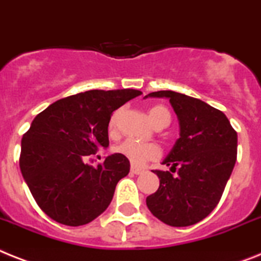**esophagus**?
Wrapping results in <instances>:
<instances>
[{"instance_id":"34e87169","label":"esophagus","mask_w":261,"mask_h":261,"mask_svg":"<svg viewBox=\"0 0 261 261\" xmlns=\"http://www.w3.org/2000/svg\"><path fill=\"white\" fill-rule=\"evenodd\" d=\"M143 171H144L143 168H139V167H135V166H131V172H133V174L139 175V174H142Z\"/></svg>"}]
</instances>
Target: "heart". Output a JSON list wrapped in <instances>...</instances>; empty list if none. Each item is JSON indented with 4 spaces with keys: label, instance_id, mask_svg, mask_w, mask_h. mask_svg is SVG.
Wrapping results in <instances>:
<instances>
[{
    "label": "heart",
    "instance_id": "b5f03b06",
    "mask_svg": "<svg viewBox=\"0 0 261 261\" xmlns=\"http://www.w3.org/2000/svg\"><path fill=\"white\" fill-rule=\"evenodd\" d=\"M148 114H150V119L152 120V123L158 127H166L171 120V114H170L167 107L161 106V105L151 107L148 110ZM119 115L120 111H115L111 117L110 123H109L111 131L115 130ZM114 152L127 158L135 166H142L146 162L158 159L162 154L159 146H156L155 143H143V142L135 141L133 138L124 139L123 142L117 144L114 147Z\"/></svg>",
    "mask_w": 261,
    "mask_h": 261
}]
</instances>
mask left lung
Here are the masks:
<instances>
[{
    "mask_svg": "<svg viewBox=\"0 0 261 261\" xmlns=\"http://www.w3.org/2000/svg\"><path fill=\"white\" fill-rule=\"evenodd\" d=\"M147 97L168 98L180 124V138L163 162L178 175L155 170L161 185L146 199L147 207L172 227L196 224L222 198L238 156V133L224 113L200 99L170 90Z\"/></svg>",
    "mask_w": 261,
    "mask_h": 261,
    "instance_id": "obj_1",
    "label": "left lung"
}]
</instances>
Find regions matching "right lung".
I'll return each instance as SVG.
<instances>
[{"label": "right lung", "instance_id": "right-lung-1", "mask_svg": "<svg viewBox=\"0 0 261 261\" xmlns=\"http://www.w3.org/2000/svg\"><path fill=\"white\" fill-rule=\"evenodd\" d=\"M139 90H89L39 113L22 137L19 168L37 204L53 220L78 227L93 222L113 200L128 159L113 154L93 167L85 163L109 146L113 111Z\"/></svg>", "mask_w": 261, "mask_h": 261}]
</instances>
